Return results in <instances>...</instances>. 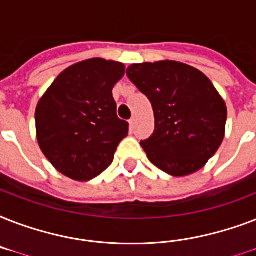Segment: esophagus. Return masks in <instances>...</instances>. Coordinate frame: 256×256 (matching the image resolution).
I'll return each instance as SVG.
<instances>
[{
  "mask_svg": "<svg viewBox=\"0 0 256 256\" xmlns=\"http://www.w3.org/2000/svg\"><path fill=\"white\" fill-rule=\"evenodd\" d=\"M128 124H130V128H134L136 126V118H132V120H128Z\"/></svg>",
  "mask_w": 256,
  "mask_h": 256,
  "instance_id": "esophagus-1",
  "label": "esophagus"
}]
</instances>
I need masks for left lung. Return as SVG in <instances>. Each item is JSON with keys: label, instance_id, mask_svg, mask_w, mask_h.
I'll return each mask as SVG.
<instances>
[{"label": "left lung", "instance_id": "1", "mask_svg": "<svg viewBox=\"0 0 256 256\" xmlns=\"http://www.w3.org/2000/svg\"><path fill=\"white\" fill-rule=\"evenodd\" d=\"M126 73L154 110V132L140 140L150 162L172 176L200 170L226 130V104L212 82L198 69L175 61L134 64Z\"/></svg>", "mask_w": 256, "mask_h": 256}]
</instances>
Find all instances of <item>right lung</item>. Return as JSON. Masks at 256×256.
Here are the masks:
<instances>
[{
	"label": "right lung",
	"instance_id": "1",
	"mask_svg": "<svg viewBox=\"0 0 256 256\" xmlns=\"http://www.w3.org/2000/svg\"><path fill=\"white\" fill-rule=\"evenodd\" d=\"M124 76L120 62L86 60L64 70L38 102V144L66 176L85 182L112 164L128 132L112 98V88Z\"/></svg>",
	"mask_w": 256,
	"mask_h": 256
}]
</instances>
